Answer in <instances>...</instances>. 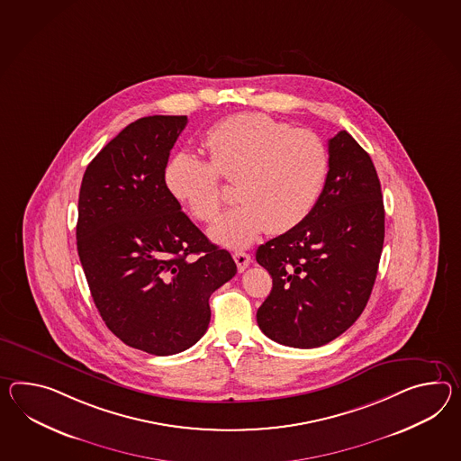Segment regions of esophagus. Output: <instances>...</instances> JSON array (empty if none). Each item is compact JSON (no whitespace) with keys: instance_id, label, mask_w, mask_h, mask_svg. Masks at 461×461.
I'll return each mask as SVG.
<instances>
[{"instance_id":"1","label":"esophagus","mask_w":461,"mask_h":461,"mask_svg":"<svg viewBox=\"0 0 461 461\" xmlns=\"http://www.w3.org/2000/svg\"><path fill=\"white\" fill-rule=\"evenodd\" d=\"M233 258L236 261V267H238V271H245L248 267H249V263H251V257L245 253V251H235L233 253Z\"/></svg>"}]
</instances>
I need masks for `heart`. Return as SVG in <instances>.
Segmentation results:
<instances>
[{"label":"heart","mask_w":461,"mask_h":461,"mask_svg":"<svg viewBox=\"0 0 461 461\" xmlns=\"http://www.w3.org/2000/svg\"><path fill=\"white\" fill-rule=\"evenodd\" d=\"M209 158L181 149L163 180L169 194L196 220L212 221L225 200L221 175L236 181L241 200L221 214L210 235L230 248L248 247L265 230L286 233L303 223L325 188L330 151L320 136L268 114L243 113L204 136Z\"/></svg>","instance_id":"obj_1"}]
</instances>
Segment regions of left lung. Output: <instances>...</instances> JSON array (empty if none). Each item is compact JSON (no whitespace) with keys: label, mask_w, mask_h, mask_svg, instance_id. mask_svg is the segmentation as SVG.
I'll return each mask as SVG.
<instances>
[{"label":"left lung","mask_w":461,"mask_h":461,"mask_svg":"<svg viewBox=\"0 0 461 461\" xmlns=\"http://www.w3.org/2000/svg\"><path fill=\"white\" fill-rule=\"evenodd\" d=\"M328 151L330 171L313 212L257 249L273 278L258 326L293 348L326 345L358 320L382 257L384 206L370 155L348 131L328 140Z\"/></svg>","instance_id":"obj_1"}]
</instances>
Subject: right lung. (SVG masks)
Wrapping results in <instances>:
<instances>
[{
  "label": "right lung",
  "mask_w": 461,
  "mask_h": 461,
  "mask_svg": "<svg viewBox=\"0 0 461 461\" xmlns=\"http://www.w3.org/2000/svg\"><path fill=\"white\" fill-rule=\"evenodd\" d=\"M186 116L128 124L83 175L77 245L104 325L131 348L167 357L208 330L210 296L235 276L226 249L181 212L165 186Z\"/></svg>",
  "instance_id": "obj_1"
}]
</instances>
